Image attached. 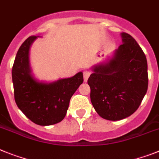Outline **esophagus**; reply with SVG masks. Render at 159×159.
I'll return each mask as SVG.
<instances>
[{
    "instance_id": "1",
    "label": "esophagus",
    "mask_w": 159,
    "mask_h": 159,
    "mask_svg": "<svg viewBox=\"0 0 159 159\" xmlns=\"http://www.w3.org/2000/svg\"><path fill=\"white\" fill-rule=\"evenodd\" d=\"M89 75H90V73H89L88 70H85V71L83 72V78H84V81H87L88 78H89Z\"/></svg>"
}]
</instances>
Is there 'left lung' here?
Returning <instances> with one entry per match:
<instances>
[{
    "instance_id": "obj_1",
    "label": "left lung",
    "mask_w": 159,
    "mask_h": 159,
    "mask_svg": "<svg viewBox=\"0 0 159 159\" xmlns=\"http://www.w3.org/2000/svg\"><path fill=\"white\" fill-rule=\"evenodd\" d=\"M122 44L111 57L91 69L90 100L102 118L118 121L138 110L148 88L147 61L129 34H121Z\"/></svg>"
}]
</instances>
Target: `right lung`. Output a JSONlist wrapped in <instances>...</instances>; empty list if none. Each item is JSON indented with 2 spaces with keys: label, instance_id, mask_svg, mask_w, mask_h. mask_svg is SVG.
I'll return each mask as SVG.
<instances>
[{
  "label": "right lung",
  "instance_id": "right-lung-1",
  "mask_svg": "<svg viewBox=\"0 0 159 159\" xmlns=\"http://www.w3.org/2000/svg\"><path fill=\"white\" fill-rule=\"evenodd\" d=\"M38 37L32 36L19 48L12 70L16 106L30 120L40 125H51L63 120L70 101L83 82V74L47 82L34 77L30 49Z\"/></svg>",
  "mask_w": 159,
  "mask_h": 159
}]
</instances>
